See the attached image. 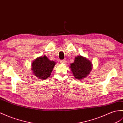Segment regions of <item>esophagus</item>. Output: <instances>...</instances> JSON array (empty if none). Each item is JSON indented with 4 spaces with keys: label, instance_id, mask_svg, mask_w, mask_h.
Masks as SVG:
<instances>
[{
    "label": "esophagus",
    "instance_id": "34e87169",
    "mask_svg": "<svg viewBox=\"0 0 123 123\" xmlns=\"http://www.w3.org/2000/svg\"><path fill=\"white\" fill-rule=\"evenodd\" d=\"M60 63H61L65 64V63H66L67 61L65 60H60Z\"/></svg>",
    "mask_w": 123,
    "mask_h": 123
}]
</instances>
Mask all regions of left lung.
<instances>
[{
	"instance_id": "1",
	"label": "left lung",
	"mask_w": 123,
	"mask_h": 123,
	"mask_svg": "<svg viewBox=\"0 0 123 123\" xmlns=\"http://www.w3.org/2000/svg\"><path fill=\"white\" fill-rule=\"evenodd\" d=\"M92 67V63L90 60L85 57L78 55L75 57L73 63L70 64V68L75 79L82 80L88 76Z\"/></svg>"
}]
</instances>
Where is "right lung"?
I'll list each match as a JSON object with an SVG mask.
<instances>
[{"label":"right lung","instance_id":"right-lung-1","mask_svg":"<svg viewBox=\"0 0 123 123\" xmlns=\"http://www.w3.org/2000/svg\"><path fill=\"white\" fill-rule=\"evenodd\" d=\"M56 62L51 61L47 56H41L34 60L31 64V70L37 78L45 80L51 74Z\"/></svg>","mask_w":123,"mask_h":123}]
</instances>
